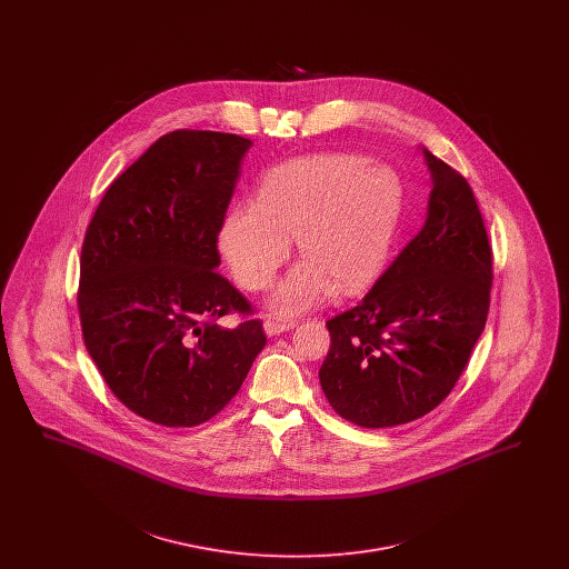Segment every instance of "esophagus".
<instances>
[{"mask_svg": "<svg viewBox=\"0 0 569 569\" xmlns=\"http://www.w3.org/2000/svg\"><path fill=\"white\" fill-rule=\"evenodd\" d=\"M290 328H295V322H279V320H267V322H264V332H267L269 337L281 335V332H286V330H290Z\"/></svg>", "mask_w": 569, "mask_h": 569, "instance_id": "34e87169", "label": "esophagus"}]
</instances>
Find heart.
<instances>
[{
	"instance_id": "obj_1",
	"label": "heart",
	"mask_w": 569,
	"mask_h": 569,
	"mask_svg": "<svg viewBox=\"0 0 569 569\" xmlns=\"http://www.w3.org/2000/svg\"><path fill=\"white\" fill-rule=\"evenodd\" d=\"M403 211L397 172L362 156L325 153L271 170L256 202L234 204L219 228V251L249 292L267 290L297 237L305 258L274 290L271 309L305 311L335 288L365 290L381 271Z\"/></svg>"
}]
</instances>
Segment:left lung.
<instances>
[{"label":"left lung","mask_w":569,"mask_h":569,"mask_svg":"<svg viewBox=\"0 0 569 569\" xmlns=\"http://www.w3.org/2000/svg\"><path fill=\"white\" fill-rule=\"evenodd\" d=\"M433 177L420 232L356 307L328 320L320 383L365 429L422 418L459 381L487 325L492 251L467 179L425 149Z\"/></svg>","instance_id":"left-lung-1"}]
</instances>
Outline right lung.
Here are the masks:
<instances>
[{
    "mask_svg": "<svg viewBox=\"0 0 569 569\" xmlns=\"http://www.w3.org/2000/svg\"><path fill=\"white\" fill-rule=\"evenodd\" d=\"M249 147L209 130L163 134L110 183L84 232V348L112 395L162 427L211 420L267 346L249 300L216 271ZM228 312L244 322L221 329Z\"/></svg>",
    "mask_w": 569,
    "mask_h": 569,
    "instance_id": "right-lung-1",
    "label": "right lung"
}]
</instances>
